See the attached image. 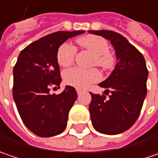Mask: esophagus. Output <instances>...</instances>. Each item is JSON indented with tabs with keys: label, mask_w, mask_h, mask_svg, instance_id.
I'll return each mask as SVG.
<instances>
[{
	"label": "esophagus",
	"mask_w": 158,
	"mask_h": 158,
	"mask_svg": "<svg viewBox=\"0 0 158 158\" xmlns=\"http://www.w3.org/2000/svg\"><path fill=\"white\" fill-rule=\"evenodd\" d=\"M77 93H78V95H80L81 94V90L80 89H77Z\"/></svg>",
	"instance_id": "34e87169"
}]
</instances>
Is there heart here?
<instances>
[{"instance_id":"1","label":"heart","mask_w":158,"mask_h":158,"mask_svg":"<svg viewBox=\"0 0 158 158\" xmlns=\"http://www.w3.org/2000/svg\"><path fill=\"white\" fill-rule=\"evenodd\" d=\"M79 45L91 52L95 57L92 64L110 69L114 63V57L108 51L109 45L106 39L97 35H86L78 39ZM76 48L72 44L64 43L60 45L57 52V61L62 67L70 66L75 59ZM101 79V74L97 69L84 70L81 68H71L63 72V79L66 84L79 89L89 88L94 82Z\"/></svg>"}]
</instances>
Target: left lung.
Wrapping results in <instances>:
<instances>
[{
    "mask_svg": "<svg viewBox=\"0 0 158 158\" xmlns=\"http://www.w3.org/2000/svg\"><path fill=\"white\" fill-rule=\"evenodd\" d=\"M103 36L114 48L117 63L114 70L99 86L106 88L109 99L99 94L91 95L89 113L92 125L98 132L120 134L135 123L147 96L148 71L143 55L118 33L110 30H91ZM107 93H106V92Z\"/></svg>",
    "mask_w": 158,
    "mask_h": 158,
    "instance_id": "left-lung-1",
    "label": "left lung"
}]
</instances>
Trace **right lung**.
Returning a JSON list of instances; mask_svg holds the SVG:
<instances>
[{"mask_svg":"<svg viewBox=\"0 0 158 158\" xmlns=\"http://www.w3.org/2000/svg\"><path fill=\"white\" fill-rule=\"evenodd\" d=\"M85 31H58L44 36L20 52L13 69V98L24 124L33 133L48 138L60 134L67 126L70 108L77 99L73 87L59 94L61 81L57 52L60 45Z\"/></svg>","mask_w":158,"mask_h":158,"instance_id":"add662e5","label":"right lung"}]
</instances>
